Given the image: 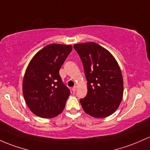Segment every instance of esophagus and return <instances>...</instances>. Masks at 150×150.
Wrapping results in <instances>:
<instances>
[{
    "instance_id": "1",
    "label": "esophagus",
    "mask_w": 150,
    "mask_h": 150,
    "mask_svg": "<svg viewBox=\"0 0 150 150\" xmlns=\"http://www.w3.org/2000/svg\"><path fill=\"white\" fill-rule=\"evenodd\" d=\"M76 90H77V87H76V86L72 87V91L75 92V91H76Z\"/></svg>"
}]
</instances>
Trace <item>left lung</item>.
<instances>
[{
    "mask_svg": "<svg viewBox=\"0 0 150 150\" xmlns=\"http://www.w3.org/2000/svg\"><path fill=\"white\" fill-rule=\"evenodd\" d=\"M83 62L88 94L80 99L87 114L103 118L114 113L123 96V79L119 65L111 53L95 42L73 45Z\"/></svg>",
    "mask_w": 150,
    "mask_h": 150,
    "instance_id": "8db88e82",
    "label": "left lung"
}]
</instances>
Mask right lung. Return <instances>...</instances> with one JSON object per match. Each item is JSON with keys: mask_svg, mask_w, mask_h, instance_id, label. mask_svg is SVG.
Masks as SVG:
<instances>
[{"mask_svg": "<svg viewBox=\"0 0 150 150\" xmlns=\"http://www.w3.org/2000/svg\"><path fill=\"white\" fill-rule=\"evenodd\" d=\"M72 45L50 44L30 62L23 81V93L29 109L42 118L62 112L70 91L59 70L72 51Z\"/></svg>", "mask_w": 150, "mask_h": 150, "instance_id": "add662e5", "label": "right lung"}]
</instances>
